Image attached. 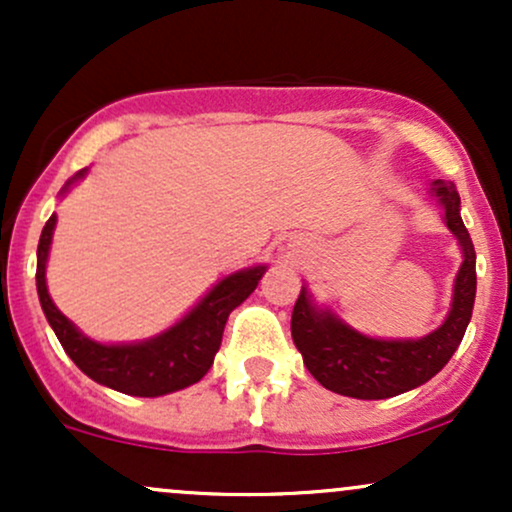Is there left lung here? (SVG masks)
I'll use <instances>...</instances> for the list:
<instances>
[{"label": "left lung", "instance_id": "obj_1", "mask_svg": "<svg viewBox=\"0 0 512 512\" xmlns=\"http://www.w3.org/2000/svg\"><path fill=\"white\" fill-rule=\"evenodd\" d=\"M445 223L460 240L464 262L455 281L448 320L419 342H383L363 337L330 313L315 310L301 289L291 315V337L305 368L327 390L356 399H387L431 380L460 346L477 293V252L460 216V195L452 182H436Z\"/></svg>", "mask_w": 512, "mask_h": 512}]
</instances>
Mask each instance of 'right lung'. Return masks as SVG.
<instances>
[{
    "label": "right lung",
    "mask_w": 512,
    "mask_h": 512,
    "mask_svg": "<svg viewBox=\"0 0 512 512\" xmlns=\"http://www.w3.org/2000/svg\"><path fill=\"white\" fill-rule=\"evenodd\" d=\"M81 175H84V170H79L69 182L81 178ZM55 221V214H52L43 233H40L35 286H38L40 305H43L50 327L76 366L96 383L134 397L168 395V392L199 383L214 363L228 315L255 291L264 267L248 269V272H238L223 279L185 320L170 327L161 337L151 339V342L105 346L86 339L50 301L48 286H45V260H48Z\"/></svg>",
    "instance_id": "add662e5"
}]
</instances>
